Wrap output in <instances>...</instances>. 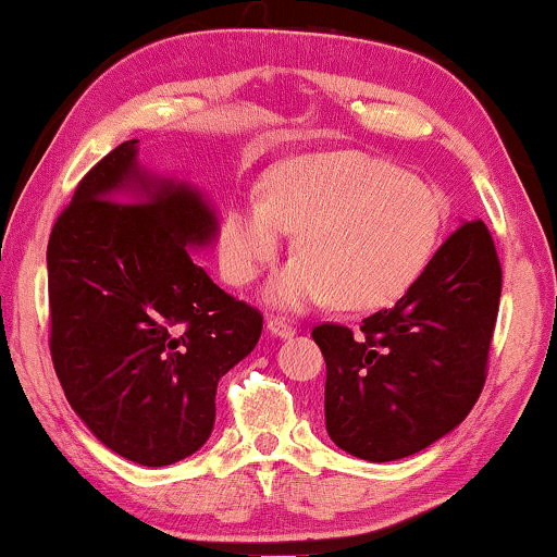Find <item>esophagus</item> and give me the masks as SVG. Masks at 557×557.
<instances>
[{
  "instance_id": "esophagus-1",
  "label": "esophagus",
  "mask_w": 557,
  "mask_h": 557,
  "mask_svg": "<svg viewBox=\"0 0 557 557\" xmlns=\"http://www.w3.org/2000/svg\"><path fill=\"white\" fill-rule=\"evenodd\" d=\"M265 326H269V332L273 334V337H281V339H286V337H292V334L296 332L292 324L286 322L284 317H271L269 322H265Z\"/></svg>"
}]
</instances>
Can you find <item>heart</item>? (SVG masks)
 <instances>
[{
  "mask_svg": "<svg viewBox=\"0 0 557 557\" xmlns=\"http://www.w3.org/2000/svg\"><path fill=\"white\" fill-rule=\"evenodd\" d=\"M444 208L425 182L362 151H324L278 164L261 202H235L220 223V265L248 286L273 265L284 233L299 258L269 286V301L304 309L334 299L377 309L398 299L436 248Z\"/></svg>",
  "mask_w": 557,
  "mask_h": 557,
  "instance_id": "1",
  "label": "heart"
}]
</instances>
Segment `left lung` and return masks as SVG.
<instances>
[{
  "label": "left lung",
  "instance_id": "8db88e82",
  "mask_svg": "<svg viewBox=\"0 0 557 557\" xmlns=\"http://www.w3.org/2000/svg\"><path fill=\"white\" fill-rule=\"evenodd\" d=\"M502 265L482 220L456 227L393 307L360 330L322 322L326 433L364 461L423 451L456 429L482 393L497 324Z\"/></svg>",
  "mask_w": 557,
  "mask_h": 557
}]
</instances>
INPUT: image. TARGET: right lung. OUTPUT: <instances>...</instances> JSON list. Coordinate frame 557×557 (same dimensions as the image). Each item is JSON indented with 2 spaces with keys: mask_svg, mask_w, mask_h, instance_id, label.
<instances>
[{
  "mask_svg": "<svg viewBox=\"0 0 557 557\" xmlns=\"http://www.w3.org/2000/svg\"><path fill=\"white\" fill-rule=\"evenodd\" d=\"M136 144L109 151L52 225L50 357L101 444L166 467L208 441L218 380L253 352L263 314L189 258L218 220L185 182L139 172Z\"/></svg>",
  "mask_w": 557,
  "mask_h": 557,
  "instance_id": "1",
  "label": "right lung"
}]
</instances>
